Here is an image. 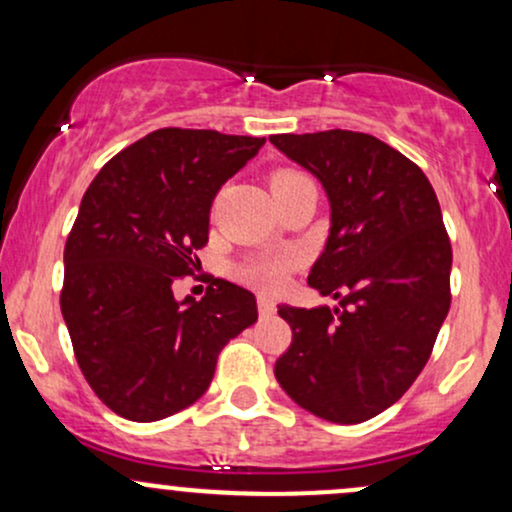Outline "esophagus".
Returning <instances> with one entry per match:
<instances>
[{
    "instance_id": "esophagus-1",
    "label": "esophagus",
    "mask_w": 512,
    "mask_h": 512,
    "mask_svg": "<svg viewBox=\"0 0 512 512\" xmlns=\"http://www.w3.org/2000/svg\"><path fill=\"white\" fill-rule=\"evenodd\" d=\"M257 308H260V315H274L276 313V303L269 296H264V293L257 296Z\"/></svg>"
}]
</instances>
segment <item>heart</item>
<instances>
[{"label":"heart","mask_w":512,"mask_h":512,"mask_svg":"<svg viewBox=\"0 0 512 512\" xmlns=\"http://www.w3.org/2000/svg\"><path fill=\"white\" fill-rule=\"evenodd\" d=\"M310 180L308 175L301 173L296 168H279L272 173V190H281V187L293 185V182ZM296 264V255L293 252H272V255H260L252 257L250 262L243 264L240 274L243 279H248L250 284L262 286V289H279L286 281V274Z\"/></svg>","instance_id":"b5f03b06"}]
</instances>
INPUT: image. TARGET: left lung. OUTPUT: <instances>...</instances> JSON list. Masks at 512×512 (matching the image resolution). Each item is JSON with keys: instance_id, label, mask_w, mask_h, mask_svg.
<instances>
[{"instance_id": "obj_1", "label": "left lung", "mask_w": 512, "mask_h": 512, "mask_svg": "<svg viewBox=\"0 0 512 512\" xmlns=\"http://www.w3.org/2000/svg\"><path fill=\"white\" fill-rule=\"evenodd\" d=\"M325 185L332 231L308 284L339 308H291L274 375L298 407L361 424L397 402L431 358L450 310L452 245L424 170L349 129L274 134Z\"/></svg>"}]
</instances>
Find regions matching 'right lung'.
<instances>
[{
  "mask_svg": "<svg viewBox=\"0 0 512 512\" xmlns=\"http://www.w3.org/2000/svg\"><path fill=\"white\" fill-rule=\"evenodd\" d=\"M262 144L163 127L88 185L64 245L60 308L86 383L122 419L146 424L195 404L228 339L257 320L255 296L231 281L182 303L173 284L195 274L216 192Z\"/></svg>",
  "mask_w": 512,
  "mask_h": 512,
  "instance_id": "add662e5",
  "label": "right lung"
}]
</instances>
